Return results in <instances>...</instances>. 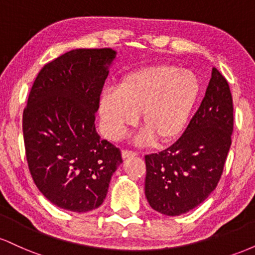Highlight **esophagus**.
Here are the masks:
<instances>
[{"instance_id":"esophagus-1","label":"esophagus","mask_w":255,"mask_h":255,"mask_svg":"<svg viewBox=\"0 0 255 255\" xmlns=\"http://www.w3.org/2000/svg\"><path fill=\"white\" fill-rule=\"evenodd\" d=\"M135 156H137V153L134 151H130V150L122 151V157L124 158H129V157H135Z\"/></svg>"}]
</instances>
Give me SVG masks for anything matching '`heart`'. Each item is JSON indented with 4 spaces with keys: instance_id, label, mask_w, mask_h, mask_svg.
Masks as SVG:
<instances>
[{
    "instance_id": "obj_1",
    "label": "heart",
    "mask_w": 255,
    "mask_h": 255,
    "mask_svg": "<svg viewBox=\"0 0 255 255\" xmlns=\"http://www.w3.org/2000/svg\"><path fill=\"white\" fill-rule=\"evenodd\" d=\"M200 93L194 73L157 64L130 72L122 78L119 91L103 93L99 104L102 128L118 140L136 124L140 115L145 130L137 137L147 144L153 137L169 142L182 133Z\"/></svg>"
}]
</instances>
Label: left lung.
Returning a JSON list of instances; mask_svg holds the SVG:
<instances>
[{
	"instance_id": "1",
	"label": "left lung",
	"mask_w": 255,
	"mask_h": 255,
	"mask_svg": "<svg viewBox=\"0 0 255 255\" xmlns=\"http://www.w3.org/2000/svg\"><path fill=\"white\" fill-rule=\"evenodd\" d=\"M233 128L229 84L213 67L205 97L182 135L145 156V195L152 209L180 216L203 203L223 174Z\"/></svg>"
}]
</instances>
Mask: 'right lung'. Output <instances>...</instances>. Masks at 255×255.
Returning a JSON list of instances; mask_svg holds the SVG:
<instances>
[{
    "mask_svg": "<svg viewBox=\"0 0 255 255\" xmlns=\"http://www.w3.org/2000/svg\"><path fill=\"white\" fill-rule=\"evenodd\" d=\"M116 52L77 49L38 73L22 115L28 169L42 194L61 209L89 212L103 204L121 151L96 131V111Z\"/></svg>",
    "mask_w": 255,
    "mask_h": 255,
    "instance_id": "right-lung-1",
    "label": "right lung"
}]
</instances>
